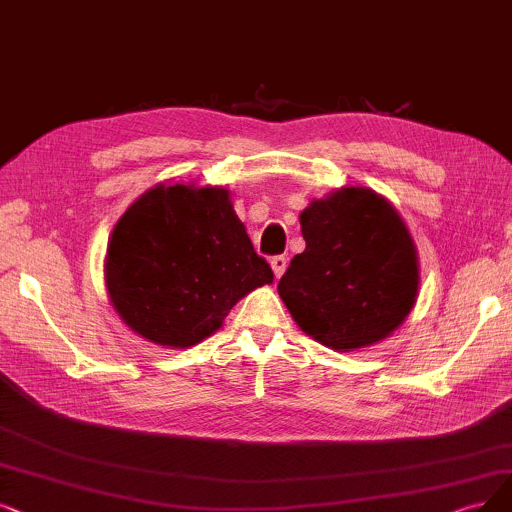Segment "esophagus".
<instances>
[{
	"label": "esophagus",
	"mask_w": 512,
	"mask_h": 512,
	"mask_svg": "<svg viewBox=\"0 0 512 512\" xmlns=\"http://www.w3.org/2000/svg\"><path fill=\"white\" fill-rule=\"evenodd\" d=\"M287 263H289V259H287L285 255H274V257L270 259V266H272V270H274V276H276V278H280L282 274H285V270H287Z\"/></svg>",
	"instance_id": "34e87169"
}]
</instances>
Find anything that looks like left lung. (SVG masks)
<instances>
[{
	"instance_id": "obj_1",
	"label": "left lung",
	"mask_w": 512,
	"mask_h": 512,
	"mask_svg": "<svg viewBox=\"0 0 512 512\" xmlns=\"http://www.w3.org/2000/svg\"><path fill=\"white\" fill-rule=\"evenodd\" d=\"M306 251L278 293L316 342L348 352L388 337L418 295V255L399 213L367 187H342L299 217Z\"/></svg>"
}]
</instances>
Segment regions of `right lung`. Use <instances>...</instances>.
<instances>
[{
    "instance_id": "obj_1",
    "label": "right lung",
    "mask_w": 512,
    "mask_h": 512,
    "mask_svg": "<svg viewBox=\"0 0 512 512\" xmlns=\"http://www.w3.org/2000/svg\"><path fill=\"white\" fill-rule=\"evenodd\" d=\"M274 278L223 187L156 185L118 221L105 280L113 308L149 342L189 348Z\"/></svg>"
}]
</instances>
